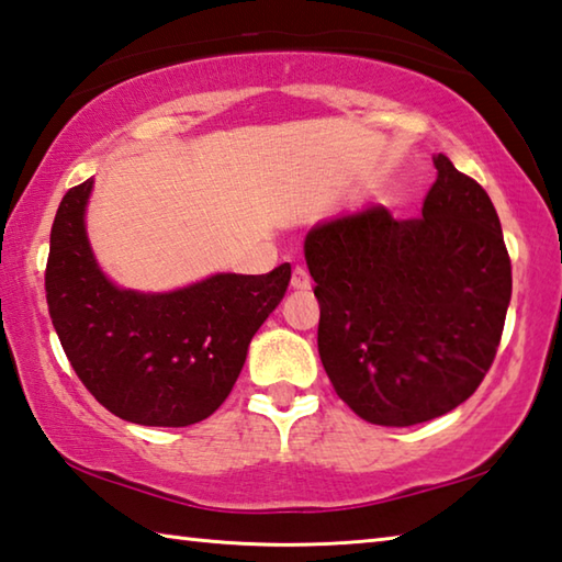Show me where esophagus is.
Returning a JSON list of instances; mask_svg holds the SVG:
<instances>
[{
  "mask_svg": "<svg viewBox=\"0 0 562 562\" xmlns=\"http://www.w3.org/2000/svg\"><path fill=\"white\" fill-rule=\"evenodd\" d=\"M311 276H308V271L303 269V266H296V269H293V276H291V286L296 289V291H311Z\"/></svg>",
  "mask_w": 562,
  "mask_h": 562,
  "instance_id": "34e87169",
  "label": "esophagus"
}]
</instances>
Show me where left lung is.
I'll list each match as a JSON object with an SVG mask.
<instances>
[{
  "label": "left lung",
  "instance_id": "1",
  "mask_svg": "<svg viewBox=\"0 0 562 562\" xmlns=\"http://www.w3.org/2000/svg\"><path fill=\"white\" fill-rule=\"evenodd\" d=\"M417 220L385 206L306 234L321 303L318 352L338 397L382 427L447 415L496 358L510 303V259L484 187L435 157Z\"/></svg>",
  "mask_w": 562,
  "mask_h": 562
}]
</instances>
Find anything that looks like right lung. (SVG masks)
<instances>
[{
    "label": "right lung",
    "instance_id": "1",
    "mask_svg": "<svg viewBox=\"0 0 562 562\" xmlns=\"http://www.w3.org/2000/svg\"><path fill=\"white\" fill-rule=\"evenodd\" d=\"M93 180L58 204L46 261L56 336L86 390L115 417L143 427H190L220 409L254 333L279 306L291 266L271 273H214L192 286L117 289L86 234Z\"/></svg>",
    "mask_w": 562,
    "mask_h": 562
}]
</instances>
